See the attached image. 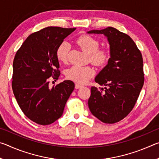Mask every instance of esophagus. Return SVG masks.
I'll use <instances>...</instances> for the list:
<instances>
[{"instance_id":"34e87169","label":"esophagus","mask_w":159,"mask_h":159,"mask_svg":"<svg viewBox=\"0 0 159 159\" xmlns=\"http://www.w3.org/2000/svg\"><path fill=\"white\" fill-rule=\"evenodd\" d=\"M82 87H83V85L79 84V83H76V84H75V88H76V89H79V88H82Z\"/></svg>"}]
</instances>
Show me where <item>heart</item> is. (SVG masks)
<instances>
[{
	"instance_id": "1",
	"label": "heart",
	"mask_w": 159,
	"mask_h": 159,
	"mask_svg": "<svg viewBox=\"0 0 159 159\" xmlns=\"http://www.w3.org/2000/svg\"><path fill=\"white\" fill-rule=\"evenodd\" d=\"M83 51L89 55L90 60L93 64L102 66L105 64L109 59L108 50L105 48L98 49L99 43L90 36H81L76 41ZM70 45L67 42H63L59 46L57 51L58 60L61 62L66 63L68 61ZM95 74V70L89 66H82L74 65L66 70L67 79L79 83H85Z\"/></svg>"
}]
</instances>
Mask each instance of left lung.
<instances>
[{"mask_svg":"<svg viewBox=\"0 0 159 159\" xmlns=\"http://www.w3.org/2000/svg\"><path fill=\"white\" fill-rule=\"evenodd\" d=\"M87 33L104 35L110 49L108 63L95 79L96 83L105 87L91 88L88 107L92 114L102 122L115 123L132 111L143 87L142 54L128 35L115 28Z\"/></svg>","mask_w":159,"mask_h":159,"instance_id":"8db88e82","label":"left lung"}]
</instances>
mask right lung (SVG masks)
<instances>
[{
  "label": "right lung",
  "instance_id": "1",
  "mask_svg": "<svg viewBox=\"0 0 159 159\" xmlns=\"http://www.w3.org/2000/svg\"><path fill=\"white\" fill-rule=\"evenodd\" d=\"M76 30L48 26L29 36L13 61L12 87L21 111L38 124L50 125L60 118L74 89L64 80L49 88L48 79L60 75L57 51L64 39Z\"/></svg>",
  "mask_w": 159,
  "mask_h": 159
}]
</instances>
